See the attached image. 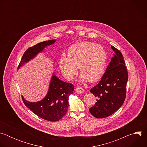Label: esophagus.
I'll use <instances>...</instances> for the list:
<instances>
[{
  "label": "esophagus",
  "mask_w": 147,
  "mask_h": 147,
  "mask_svg": "<svg viewBox=\"0 0 147 147\" xmlns=\"http://www.w3.org/2000/svg\"><path fill=\"white\" fill-rule=\"evenodd\" d=\"M76 92L77 93V94H82L84 92V89L81 87H77L76 88Z\"/></svg>",
  "instance_id": "34e87169"
}]
</instances>
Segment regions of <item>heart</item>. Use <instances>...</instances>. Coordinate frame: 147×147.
<instances>
[{
	"label": "heart",
	"instance_id": "obj_1",
	"mask_svg": "<svg viewBox=\"0 0 147 147\" xmlns=\"http://www.w3.org/2000/svg\"><path fill=\"white\" fill-rule=\"evenodd\" d=\"M59 60V67L64 77L71 81L77 74L78 67L82 82H95L103 76L107 64V53L100 45L83 41L71 45Z\"/></svg>",
	"mask_w": 147,
	"mask_h": 147
}]
</instances>
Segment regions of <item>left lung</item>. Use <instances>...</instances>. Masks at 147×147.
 I'll return each instance as SVG.
<instances>
[{"label": "left lung", "mask_w": 147, "mask_h": 147, "mask_svg": "<svg viewBox=\"0 0 147 147\" xmlns=\"http://www.w3.org/2000/svg\"><path fill=\"white\" fill-rule=\"evenodd\" d=\"M111 48L115 52L114 56L100 81L90 90L97 99L89 111L96 118L112 115L122 106L125 98L127 70L121 53L112 45Z\"/></svg>", "instance_id": "obj_1"}]
</instances>
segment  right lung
I'll list each match as a JSON object with an SVG mask.
<instances>
[{"label":"right lung","mask_w":147,"mask_h":147,"mask_svg":"<svg viewBox=\"0 0 147 147\" xmlns=\"http://www.w3.org/2000/svg\"><path fill=\"white\" fill-rule=\"evenodd\" d=\"M55 42V39L44 41L29 48L23 54L18 69ZM74 87L72 84L59 80L53 74L48 92L44 99L36 102H30L23 96L22 98L25 105L36 115L50 121H56L66 115L69 107V97L73 93Z\"/></svg>","instance_id":"1"}]
</instances>
